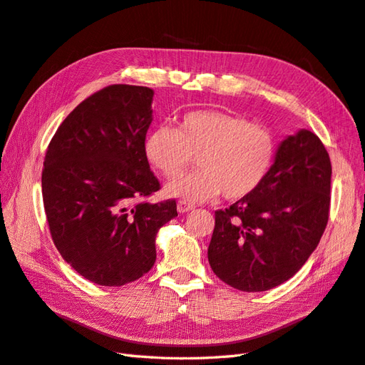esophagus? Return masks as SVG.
<instances>
[{"instance_id":"esophagus-1","label":"esophagus","mask_w":365,"mask_h":365,"mask_svg":"<svg viewBox=\"0 0 365 365\" xmlns=\"http://www.w3.org/2000/svg\"><path fill=\"white\" fill-rule=\"evenodd\" d=\"M178 212L180 213H185V212H190V210H193L195 208V205L193 204H190V202H185V201H178Z\"/></svg>"}]
</instances>
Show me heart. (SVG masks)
Here are the masks:
<instances>
[{
	"mask_svg": "<svg viewBox=\"0 0 365 365\" xmlns=\"http://www.w3.org/2000/svg\"><path fill=\"white\" fill-rule=\"evenodd\" d=\"M146 157L165 178L180 176L196 157L200 169L170 182L165 192L184 201L219 195L230 201L256 192L277 153L269 126L227 111L200 109L184 114L176 128L161 125L145 141Z\"/></svg>",
	"mask_w": 365,
	"mask_h": 365,
	"instance_id": "b5f03b06",
	"label": "heart"
}]
</instances>
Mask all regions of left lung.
Here are the masks:
<instances>
[{"label":"left lung","instance_id":"8db88e82","mask_svg":"<svg viewBox=\"0 0 365 365\" xmlns=\"http://www.w3.org/2000/svg\"><path fill=\"white\" fill-rule=\"evenodd\" d=\"M330 178L329 153L314 132L302 129L283 140L259 189L215 212L208 245L213 272L245 292L289 280L326 230Z\"/></svg>","mask_w":365,"mask_h":365}]
</instances>
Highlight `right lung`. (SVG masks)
<instances>
[{
  "label": "right lung",
  "mask_w": 365,
  "mask_h": 365,
  "mask_svg": "<svg viewBox=\"0 0 365 365\" xmlns=\"http://www.w3.org/2000/svg\"><path fill=\"white\" fill-rule=\"evenodd\" d=\"M148 86L109 85L67 115L42 169L51 239L82 277L123 286L150 271L158 230L178 216L176 201L150 204L161 189L145 141L152 121Z\"/></svg>",
  "instance_id": "add662e5"
}]
</instances>
